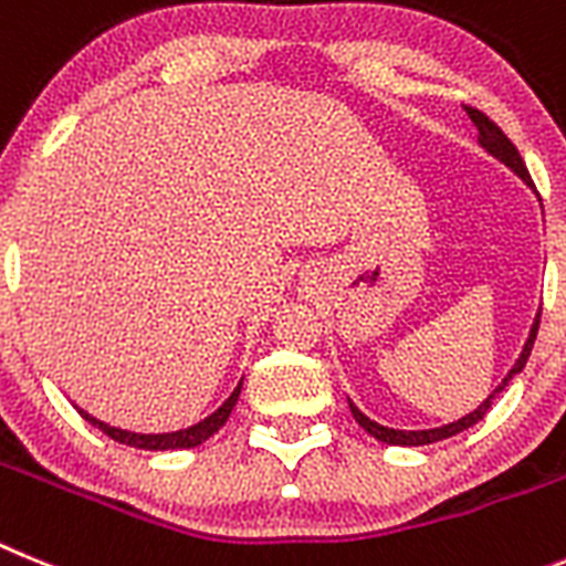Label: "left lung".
<instances>
[{
	"instance_id": "left-lung-1",
	"label": "left lung",
	"mask_w": 566,
	"mask_h": 566,
	"mask_svg": "<svg viewBox=\"0 0 566 566\" xmlns=\"http://www.w3.org/2000/svg\"><path fill=\"white\" fill-rule=\"evenodd\" d=\"M464 111H467V116L473 119V125L479 127V142H481V145L488 147V150L495 156V159L504 161V165H507L510 170H515V174H518L521 179L527 181V185H533V179H530V174H527V165H524V159H521V154H518V150H515L513 142H510L507 136H504V130H501V127L495 125V122L490 119V116H484V113H481V111H475V107L464 105ZM538 324H542V313H538V318H535L533 331H530L527 344H524V350H521L518 361H515V367H513V370H510V376L504 378V381H501L499 390H493V396H490V399L484 401V405H481L479 410H473V412H470V416H464V419L453 421V424L436 427V430H392V427H381V424H376V421H370V419H367V416H365V412L356 410V407L350 405L353 419H356L358 424L365 427V430L370 432V436H376L378 441H385V444L419 447V444H432V441L450 439V436H459V432L467 430V427L479 424V421L484 419V416H488L490 405H493V399H495V392L504 390V387H507L510 378H513L515 373L524 370V365H527L530 353H533V344H535V333H538Z\"/></svg>"
}]
</instances>
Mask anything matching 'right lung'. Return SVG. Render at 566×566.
<instances>
[{"label": "right lung", "mask_w": 566, "mask_h": 566, "mask_svg": "<svg viewBox=\"0 0 566 566\" xmlns=\"http://www.w3.org/2000/svg\"><path fill=\"white\" fill-rule=\"evenodd\" d=\"M239 392H242V385L230 392V399L224 401V405L219 407L213 416H208V419L199 421V424L188 427V430L161 432V436H142V432H127V430H119V427L105 424V421H99V419H93V416H87L85 410H78V412H82V419L91 421L93 427H99L105 436H111V439L119 441V444L139 447V450H181V447H199L201 441H208L213 432H219V427H224L230 410H233L235 401H239Z\"/></svg>", "instance_id": "obj_1"}]
</instances>
